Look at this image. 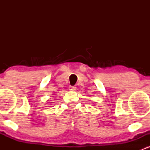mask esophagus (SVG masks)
<instances>
[{"instance_id":"34e87169","label":"esophagus","mask_w":150,"mask_h":150,"mask_svg":"<svg viewBox=\"0 0 150 150\" xmlns=\"http://www.w3.org/2000/svg\"><path fill=\"white\" fill-rule=\"evenodd\" d=\"M76 87L75 86H70L69 87V90L70 91H75L76 90Z\"/></svg>"}]
</instances>
